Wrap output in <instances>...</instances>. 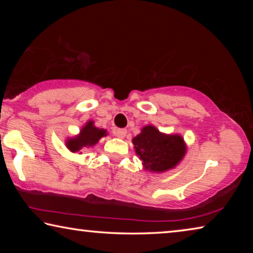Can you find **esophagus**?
Returning <instances> with one entry per match:
<instances>
[{
    "label": "esophagus",
    "mask_w": 253,
    "mask_h": 253,
    "mask_svg": "<svg viewBox=\"0 0 253 253\" xmlns=\"http://www.w3.org/2000/svg\"><path fill=\"white\" fill-rule=\"evenodd\" d=\"M127 134V130L124 129V128H119V129L115 130V135H116L118 138H124V137L126 136Z\"/></svg>",
    "instance_id": "34e87169"
}]
</instances>
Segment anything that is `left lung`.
Returning a JSON list of instances; mask_svg holds the SVG:
<instances>
[{
    "label": "left lung",
    "instance_id": "1",
    "mask_svg": "<svg viewBox=\"0 0 253 253\" xmlns=\"http://www.w3.org/2000/svg\"><path fill=\"white\" fill-rule=\"evenodd\" d=\"M132 144L145 169L155 173L174 169L186 153L182 136L163 134L152 125L145 126L132 138Z\"/></svg>",
    "mask_w": 253,
    "mask_h": 253
}]
</instances>
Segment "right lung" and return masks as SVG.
I'll use <instances>...</instances> for the list:
<instances>
[{"label": "right lung", "mask_w": 253, "mask_h": 253, "mask_svg": "<svg viewBox=\"0 0 253 253\" xmlns=\"http://www.w3.org/2000/svg\"><path fill=\"white\" fill-rule=\"evenodd\" d=\"M104 136H107V130L102 129V128H97L93 125L92 121H89L81 128L79 135L67 139L66 146L70 152L77 153L80 152L81 149L95 146Z\"/></svg>", "instance_id": "1"}]
</instances>
